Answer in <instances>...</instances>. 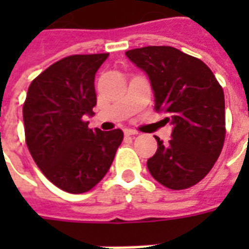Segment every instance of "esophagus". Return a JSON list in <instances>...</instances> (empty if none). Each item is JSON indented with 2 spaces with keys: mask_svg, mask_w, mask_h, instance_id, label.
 Listing matches in <instances>:
<instances>
[{
  "mask_svg": "<svg viewBox=\"0 0 249 249\" xmlns=\"http://www.w3.org/2000/svg\"><path fill=\"white\" fill-rule=\"evenodd\" d=\"M124 133H125V136H135V135H137V132H136L135 129H125Z\"/></svg>",
  "mask_w": 249,
  "mask_h": 249,
  "instance_id": "esophagus-1",
  "label": "esophagus"
}]
</instances>
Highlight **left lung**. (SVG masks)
<instances>
[{
	"instance_id": "obj_1",
	"label": "left lung",
	"mask_w": 249,
	"mask_h": 249,
	"mask_svg": "<svg viewBox=\"0 0 249 249\" xmlns=\"http://www.w3.org/2000/svg\"><path fill=\"white\" fill-rule=\"evenodd\" d=\"M149 77L155 109L173 125L172 139L146 165L155 180L169 189H185L203 180L219 159L225 139L223 88L201 60L172 46H145L125 52Z\"/></svg>"
}]
</instances>
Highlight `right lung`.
Masks as SVG:
<instances>
[{"mask_svg": "<svg viewBox=\"0 0 249 249\" xmlns=\"http://www.w3.org/2000/svg\"><path fill=\"white\" fill-rule=\"evenodd\" d=\"M108 53L74 54L54 62L30 84L25 100V139L46 178L62 191H90L107 175L123 141L121 129H89L97 97L94 76Z\"/></svg>", "mask_w": 249, "mask_h": 249, "instance_id": "obj_1", "label": "right lung"}]
</instances>
